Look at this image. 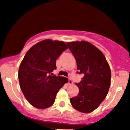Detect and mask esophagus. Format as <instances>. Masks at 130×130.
Listing matches in <instances>:
<instances>
[{
	"instance_id": "esophagus-1",
	"label": "esophagus",
	"mask_w": 130,
	"mask_h": 130,
	"mask_svg": "<svg viewBox=\"0 0 130 130\" xmlns=\"http://www.w3.org/2000/svg\"><path fill=\"white\" fill-rule=\"evenodd\" d=\"M73 84V82H72V80L71 79V78H69V85H72V84Z\"/></svg>"
}]
</instances>
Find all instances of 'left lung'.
<instances>
[{
  "label": "left lung",
  "mask_w": 130,
  "mask_h": 130,
  "mask_svg": "<svg viewBox=\"0 0 130 130\" xmlns=\"http://www.w3.org/2000/svg\"><path fill=\"white\" fill-rule=\"evenodd\" d=\"M69 48L75 58L77 69L84 76L76 85L78 95L70 99L77 111L89 113L95 110L106 99L111 84V69L104 54L85 41L69 42Z\"/></svg>",
  "instance_id": "8db88e82"
}]
</instances>
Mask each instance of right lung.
<instances>
[{
    "mask_svg": "<svg viewBox=\"0 0 130 130\" xmlns=\"http://www.w3.org/2000/svg\"><path fill=\"white\" fill-rule=\"evenodd\" d=\"M67 48L63 41L45 39L31 46L24 56L19 69V81L24 97L34 107H51L59 90L68 82L67 78L52 73L56 69V59Z\"/></svg>",
    "mask_w": 130,
    "mask_h": 130,
    "instance_id": "obj_1",
    "label": "right lung"
}]
</instances>
